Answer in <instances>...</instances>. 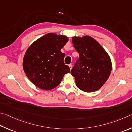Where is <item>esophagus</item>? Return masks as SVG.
I'll use <instances>...</instances> for the list:
<instances>
[{
    "label": "esophagus",
    "mask_w": 132,
    "mask_h": 132,
    "mask_svg": "<svg viewBox=\"0 0 132 132\" xmlns=\"http://www.w3.org/2000/svg\"><path fill=\"white\" fill-rule=\"evenodd\" d=\"M69 68H70V70L71 69V68H72V64H69Z\"/></svg>",
    "instance_id": "obj_1"
}]
</instances>
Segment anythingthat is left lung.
<instances>
[{
  "instance_id": "obj_1",
  "label": "left lung",
  "mask_w": 132,
  "mask_h": 132,
  "mask_svg": "<svg viewBox=\"0 0 132 132\" xmlns=\"http://www.w3.org/2000/svg\"><path fill=\"white\" fill-rule=\"evenodd\" d=\"M72 42L79 54L71 70L76 86L86 92L99 89L111 73L112 65L109 55L101 45L90 36L73 37Z\"/></svg>"
}]
</instances>
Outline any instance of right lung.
Returning <instances> with one entry per match:
<instances>
[{
    "mask_svg": "<svg viewBox=\"0 0 132 132\" xmlns=\"http://www.w3.org/2000/svg\"><path fill=\"white\" fill-rule=\"evenodd\" d=\"M68 37L50 33L39 38L28 48L23 59V68L31 82L40 89L51 90L61 83L64 75L70 73L61 52Z\"/></svg>",
    "mask_w": 132,
    "mask_h": 132,
    "instance_id": "add662e5",
    "label": "right lung"
}]
</instances>
